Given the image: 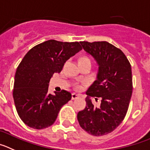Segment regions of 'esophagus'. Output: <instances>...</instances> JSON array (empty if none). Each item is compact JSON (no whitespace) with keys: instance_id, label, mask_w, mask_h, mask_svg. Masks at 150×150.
Masks as SVG:
<instances>
[{"instance_id":"obj_1","label":"esophagus","mask_w":150,"mask_h":150,"mask_svg":"<svg viewBox=\"0 0 150 150\" xmlns=\"http://www.w3.org/2000/svg\"><path fill=\"white\" fill-rule=\"evenodd\" d=\"M78 97H79V95H78V94L75 93L72 94V100H74V99H76V98H78Z\"/></svg>"}]
</instances>
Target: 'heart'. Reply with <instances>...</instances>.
<instances>
[{
    "label": "heart",
    "mask_w": 150,
    "mask_h": 150,
    "mask_svg": "<svg viewBox=\"0 0 150 150\" xmlns=\"http://www.w3.org/2000/svg\"><path fill=\"white\" fill-rule=\"evenodd\" d=\"M81 59H88L87 57H82V58ZM75 88L77 89V90H80V89H81V86L80 84H76L75 85Z\"/></svg>",
    "instance_id": "heart-1"
}]
</instances>
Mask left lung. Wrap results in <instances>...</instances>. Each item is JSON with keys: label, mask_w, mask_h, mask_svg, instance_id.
Listing matches in <instances>:
<instances>
[{"label": "left lung", "mask_w": 150, "mask_h": 150, "mask_svg": "<svg viewBox=\"0 0 150 150\" xmlns=\"http://www.w3.org/2000/svg\"><path fill=\"white\" fill-rule=\"evenodd\" d=\"M83 50L93 57L98 65L97 79L86 94V108L78 113L81 127L93 136L109 134L125 118L132 94V68L120 48L108 42H80ZM100 97L96 107L90 98Z\"/></svg>", "instance_id": "8db88e82"}]
</instances>
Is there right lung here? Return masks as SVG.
<instances>
[{
    "label": "right lung",
    "instance_id": "add662e5",
    "mask_svg": "<svg viewBox=\"0 0 150 150\" xmlns=\"http://www.w3.org/2000/svg\"><path fill=\"white\" fill-rule=\"evenodd\" d=\"M82 49L78 42L51 40L36 45L25 54L15 75L13 98L24 123L35 129L49 127L56 120L63 105L72 98L63 90L48 94L54 73H60L64 63Z\"/></svg>",
    "mask_w": 150,
    "mask_h": 150
}]
</instances>
